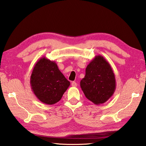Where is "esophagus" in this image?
I'll return each mask as SVG.
<instances>
[{
	"label": "esophagus",
	"instance_id": "34e87169",
	"mask_svg": "<svg viewBox=\"0 0 146 146\" xmlns=\"http://www.w3.org/2000/svg\"><path fill=\"white\" fill-rule=\"evenodd\" d=\"M71 86H72L73 87H76L77 86V82H71Z\"/></svg>",
	"mask_w": 146,
	"mask_h": 146
}]
</instances>
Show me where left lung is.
Wrapping results in <instances>:
<instances>
[{
    "label": "left lung",
    "instance_id": "obj_1",
    "mask_svg": "<svg viewBox=\"0 0 146 146\" xmlns=\"http://www.w3.org/2000/svg\"><path fill=\"white\" fill-rule=\"evenodd\" d=\"M80 87L86 98L95 105L106 102L114 94L116 81L112 68L101 55H97L86 68Z\"/></svg>",
    "mask_w": 146,
    "mask_h": 146
}]
</instances>
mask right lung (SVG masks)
Masks as SVG:
<instances>
[{
	"label": "right lung",
	"mask_w": 146,
	"mask_h": 146,
	"mask_svg": "<svg viewBox=\"0 0 146 146\" xmlns=\"http://www.w3.org/2000/svg\"><path fill=\"white\" fill-rule=\"evenodd\" d=\"M30 83L36 98L41 103L49 105L58 102L70 85L56 62L45 56L34 65Z\"/></svg>",
	"instance_id": "obj_1"
}]
</instances>
